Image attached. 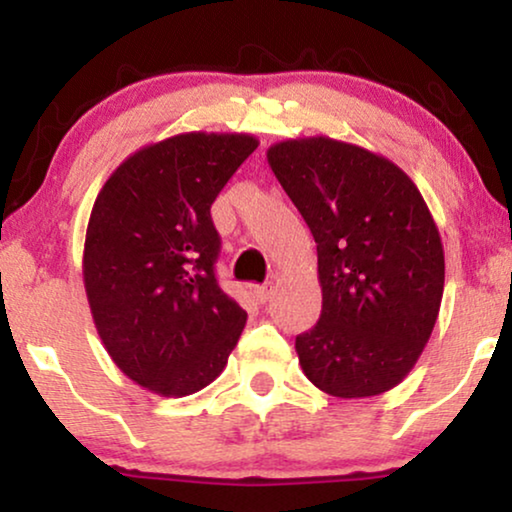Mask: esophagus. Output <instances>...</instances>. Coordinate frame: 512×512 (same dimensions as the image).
<instances>
[{
  "mask_svg": "<svg viewBox=\"0 0 512 512\" xmlns=\"http://www.w3.org/2000/svg\"><path fill=\"white\" fill-rule=\"evenodd\" d=\"M255 297H257V302H267L269 297H271V283H264V286H257L255 288Z\"/></svg>",
  "mask_w": 512,
  "mask_h": 512,
  "instance_id": "esophagus-1",
  "label": "esophagus"
}]
</instances>
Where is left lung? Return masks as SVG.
Masks as SVG:
<instances>
[{"label": "left lung", "mask_w": 512, "mask_h": 512, "mask_svg": "<svg viewBox=\"0 0 512 512\" xmlns=\"http://www.w3.org/2000/svg\"><path fill=\"white\" fill-rule=\"evenodd\" d=\"M269 167L316 243L321 316L297 335L300 366L342 399L392 390L416 364L444 293V248L416 184L366 148L288 139Z\"/></svg>", "instance_id": "obj_1"}]
</instances>
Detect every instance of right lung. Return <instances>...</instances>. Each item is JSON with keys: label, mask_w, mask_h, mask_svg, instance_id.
Returning a JSON list of instances; mask_svg holds the SVG:
<instances>
[{"label": "right lung", "mask_w": 512, "mask_h": 512, "mask_svg": "<svg viewBox=\"0 0 512 512\" xmlns=\"http://www.w3.org/2000/svg\"><path fill=\"white\" fill-rule=\"evenodd\" d=\"M257 148L250 134H177L122 163L92 208L84 290L127 378L186 397L224 371L248 314L219 288L210 208Z\"/></svg>", "instance_id": "obj_1"}]
</instances>
